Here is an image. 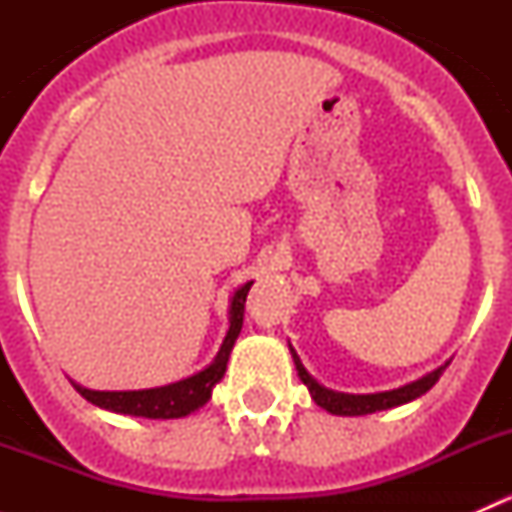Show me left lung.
<instances>
[{"instance_id": "1", "label": "left lung", "mask_w": 512, "mask_h": 512, "mask_svg": "<svg viewBox=\"0 0 512 512\" xmlns=\"http://www.w3.org/2000/svg\"><path fill=\"white\" fill-rule=\"evenodd\" d=\"M289 354H292V361H294V366H297L299 379H302V384L309 389L314 404L322 406L324 411H329V414H334V416H366V414H376V411L396 409V406L409 404V401H414V399H418V396L426 394V391L431 389L438 379H441V374L446 371V366H448V361H446V364L438 366V369L428 371L426 376L411 381V384L399 386V389L379 391V394H342V391H332V389H327V386L319 384V381L314 379L307 369H304V364L299 361V356H297V352H294L292 344H289Z\"/></svg>"}]
</instances>
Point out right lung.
<instances>
[{
	"label": "right lung",
	"mask_w": 512,
	"mask_h": 512,
	"mask_svg": "<svg viewBox=\"0 0 512 512\" xmlns=\"http://www.w3.org/2000/svg\"><path fill=\"white\" fill-rule=\"evenodd\" d=\"M252 282H245L242 287L235 289L230 297V327L220 344V352L210 361L205 369L198 374L188 376V379L173 381V384L156 386V389H138V391H94L86 386L74 384V389L84 396L86 401L98 406V409L113 411V414H126V416H143V418H183L200 406H205L213 396L215 384L225 376L227 359H230L232 347L237 342V334L242 329V317H245V299L250 292Z\"/></svg>",
	"instance_id": "obj_1"
}]
</instances>
